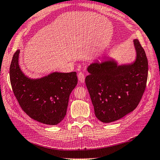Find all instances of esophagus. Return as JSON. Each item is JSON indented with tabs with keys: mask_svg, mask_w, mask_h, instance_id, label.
Masks as SVG:
<instances>
[{
	"mask_svg": "<svg viewBox=\"0 0 160 160\" xmlns=\"http://www.w3.org/2000/svg\"><path fill=\"white\" fill-rule=\"evenodd\" d=\"M78 80L80 81V82L81 83L84 82V78H85V76H84V74L82 73V72H80V73H78Z\"/></svg>",
	"mask_w": 160,
	"mask_h": 160,
	"instance_id": "esophagus-1",
	"label": "esophagus"
}]
</instances>
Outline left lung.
<instances>
[{
  "mask_svg": "<svg viewBox=\"0 0 160 160\" xmlns=\"http://www.w3.org/2000/svg\"><path fill=\"white\" fill-rule=\"evenodd\" d=\"M136 59L132 64L118 65L113 59L91 64L85 83L95 115L102 123L123 118L135 109L146 87L148 64L144 50L134 39Z\"/></svg>",
  "mask_w": 160,
  "mask_h": 160,
  "instance_id": "obj_1",
  "label": "left lung"
}]
</instances>
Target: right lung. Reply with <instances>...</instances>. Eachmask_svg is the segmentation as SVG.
Here are the masks:
<instances>
[{
	"label": "right lung",
	"instance_id": "add662e5",
	"mask_svg": "<svg viewBox=\"0 0 160 160\" xmlns=\"http://www.w3.org/2000/svg\"><path fill=\"white\" fill-rule=\"evenodd\" d=\"M17 50L9 68L14 94L22 109L32 119L47 125H57L67 114L68 99L78 83L76 72H54L38 79L25 76L18 65Z\"/></svg>",
	"mask_w": 160,
	"mask_h": 160
}]
</instances>
